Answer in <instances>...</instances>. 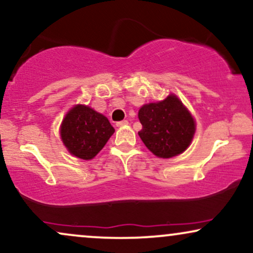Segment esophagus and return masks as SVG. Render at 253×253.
<instances>
[{"mask_svg":"<svg viewBox=\"0 0 253 253\" xmlns=\"http://www.w3.org/2000/svg\"><path fill=\"white\" fill-rule=\"evenodd\" d=\"M126 125H128V121H127V120L118 121V123H117V126H118V127H123V126H126Z\"/></svg>","mask_w":253,"mask_h":253,"instance_id":"esophagus-1","label":"esophagus"}]
</instances>
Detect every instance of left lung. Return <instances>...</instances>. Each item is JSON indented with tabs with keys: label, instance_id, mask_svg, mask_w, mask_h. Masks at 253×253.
Instances as JSON below:
<instances>
[{
	"label": "left lung",
	"instance_id": "8db88e82",
	"mask_svg": "<svg viewBox=\"0 0 253 253\" xmlns=\"http://www.w3.org/2000/svg\"><path fill=\"white\" fill-rule=\"evenodd\" d=\"M138 117L142 125L138 134L157 157L178 156L192 141L196 130L194 120L174 95L167 96L164 101L142 106Z\"/></svg>",
	"mask_w": 253,
	"mask_h": 253
}]
</instances>
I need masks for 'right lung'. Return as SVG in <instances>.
Segmentation results:
<instances>
[{
    "mask_svg": "<svg viewBox=\"0 0 253 253\" xmlns=\"http://www.w3.org/2000/svg\"><path fill=\"white\" fill-rule=\"evenodd\" d=\"M114 128L105 115L88 106L72 108L61 125V138L73 156L93 159L108 141Z\"/></svg>",
    "mask_w": 253,
    "mask_h": 253,
    "instance_id": "obj_1",
    "label": "right lung"
}]
</instances>
